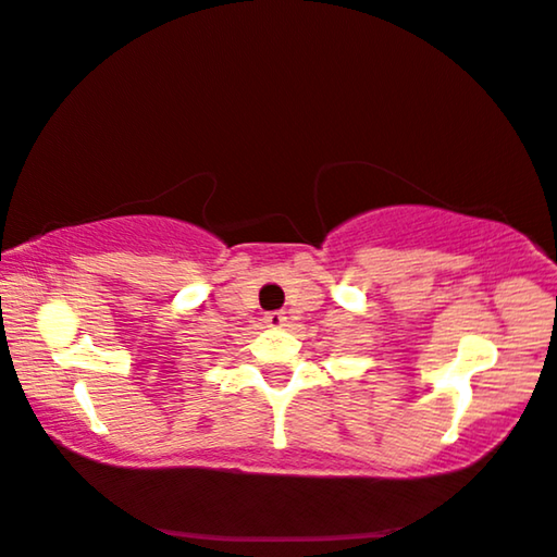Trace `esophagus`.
I'll list each match as a JSON object with an SVG mask.
<instances>
[{"mask_svg":"<svg viewBox=\"0 0 557 557\" xmlns=\"http://www.w3.org/2000/svg\"><path fill=\"white\" fill-rule=\"evenodd\" d=\"M265 324L269 326H284L286 324V311H269V314H265Z\"/></svg>","mask_w":557,"mask_h":557,"instance_id":"34e87169","label":"esophagus"}]
</instances>
